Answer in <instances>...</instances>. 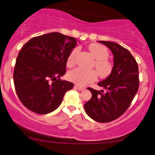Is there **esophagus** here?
Listing matches in <instances>:
<instances>
[{
  "label": "esophagus",
  "mask_w": 155,
  "mask_h": 155,
  "mask_svg": "<svg viewBox=\"0 0 155 155\" xmlns=\"http://www.w3.org/2000/svg\"><path fill=\"white\" fill-rule=\"evenodd\" d=\"M76 87H77V88H79V91H83V90H84V87H81V86H78V85H76Z\"/></svg>",
  "instance_id": "esophagus-1"
}]
</instances>
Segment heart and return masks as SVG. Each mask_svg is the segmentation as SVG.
Here are the masks:
<instances>
[{
  "instance_id": "b5f03b06",
  "label": "heart",
  "mask_w": 155,
  "mask_h": 155,
  "mask_svg": "<svg viewBox=\"0 0 155 155\" xmlns=\"http://www.w3.org/2000/svg\"><path fill=\"white\" fill-rule=\"evenodd\" d=\"M89 50L96 58L94 67L95 70H84L82 68H75L68 73V79L78 85H85L89 83L94 82L97 76L101 78H106L110 74L113 70V65L107 60L109 51L106 47L99 44L93 43L88 47ZM78 53V49L76 48L71 53L67 60V65L72 68L76 63V56Z\"/></svg>"
}]
</instances>
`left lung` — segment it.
Returning <instances> with one entry per match:
<instances>
[{"label": "left lung", "mask_w": 155, "mask_h": 155, "mask_svg": "<svg viewBox=\"0 0 155 155\" xmlns=\"http://www.w3.org/2000/svg\"><path fill=\"white\" fill-rule=\"evenodd\" d=\"M114 55L112 72L107 79L98 83L106 90L87 87L92 97L84 105L87 114L99 123H108L120 117L131 105L139 87L138 64L127 49L111 41H99Z\"/></svg>", "instance_id": "1"}]
</instances>
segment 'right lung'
<instances>
[{
  "mask_svg": "<svg viewBox=\"0 0 155 155\" xmlns=\"http://www.w3.org/2000/svg\"><path fill=\"white\" fill-rule=\"evenodd\" d=\"M76 38L59 32L34 37L23 46L16 59L13 79L16 94L29 110L47 114L61 105L74 84L61 80Z\"/></svg>",
  "mask_w": 155,
  "mask_h": 155,
  "instance_id": "1",
  "label": "right lung"
}]
</instances>
